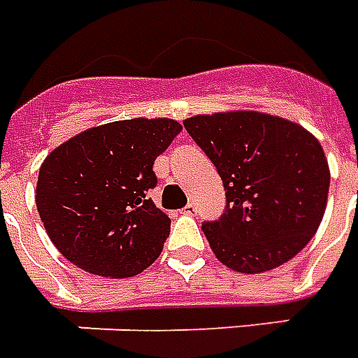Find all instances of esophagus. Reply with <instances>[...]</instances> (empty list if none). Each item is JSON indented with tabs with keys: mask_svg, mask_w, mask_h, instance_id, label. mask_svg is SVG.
Returning a JSON list of instances; mask_svg holds the SVG:
<instances>
[{
	"mask_svg": "<svg viewBox=\"0 0 358 358\" xmlns=\"http://www.w3.org/2000/svg\"><path fill=\"white\" fill-rule=\"evenodd\" d=\"M181 214L194 215V214H196V204H194V202H189V204H187V206L181 210Z\"/></svg>",
	"mask_w": 358,
	"mask_h": 358,
	"instance_id": "obj_1",
	"label": "esophagus"
}]
</instances>
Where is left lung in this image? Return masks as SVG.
<instances>
[{
    "mask_svg": "<svg viewBox=\"0 0 358 358\" xmlns=\"http://www.w3.org/2000/svg\"><path fill=\"white\" fill-rule=\"evenodd\" d=\"M225 187L224 215L206 222L215 258L241 273L289 262L318 229L329 167L318 138L289 119L260 111H220L183 121Z\"/></svg>",
    "mask_w": 358,
    "mask_h": 358,
    "instance_id": "left-lung-1",
    "label": "left lung"
}]
</instances>
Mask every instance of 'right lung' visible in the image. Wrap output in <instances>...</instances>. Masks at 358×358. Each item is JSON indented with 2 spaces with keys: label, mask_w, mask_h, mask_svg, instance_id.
Segmentation results:
<instances>
[{
  "label": "right lung",
  "mask_w": 358,
  "mask_h": 358,
  "mask_svg": "<svg viewBox=\"0 0 358 358\" xmlns=\"http://www.w3.org/2000/svg\"><path fill=\"white\" fill-rule=\"evenodd\" d=\"M181 129L167 117L113 121L48 154L38 173L36 208L69 262L119 280L158 258L171 220L148 199L158 183L152 167Z\"/></svg>",
  "instance_id": "obj_1"
}]
</instances>
